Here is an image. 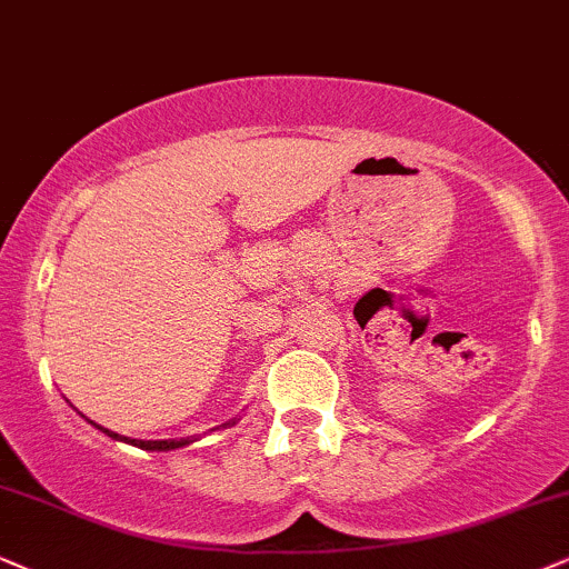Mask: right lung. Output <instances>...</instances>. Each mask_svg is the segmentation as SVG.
<instances>
[{"label": "right lung", "mask_w": 569, "mask_h": 569, "mask_svg": "<svg viewBox=\"0 0 569 569\" xmlns=\"http://www.w3.org/2000/svg\"><path fill=\"white\" fill-rule=\"evenodd\" d=\"M237 419H231V422H227V425H221V427H231L234 425ZM94 425V422H91ZM97 430H102L104 435H108V438H113V440H121V443H129V446H137V448H142V451H173V448H184V446H189V443H194V440L198 438H177V440H137V438H126V435H118V432H113V430H104V427H100V425H94ZM216 430H219V427H216Z\"/></svg>", "instance_id": "right-lung-1"}]
</instances>
